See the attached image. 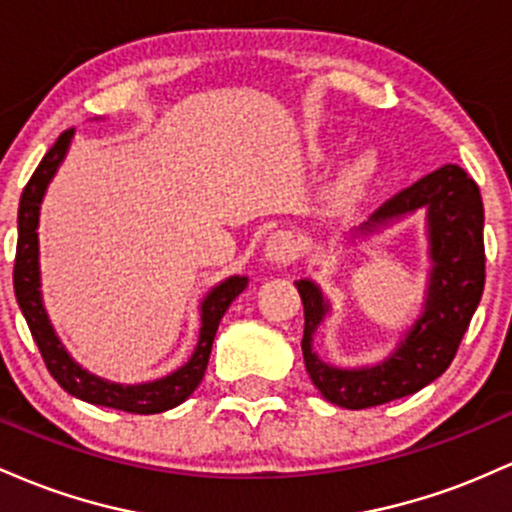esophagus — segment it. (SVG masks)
<instances>
[{"instance_id": "34e87169", "label": "esophagus", "mask_w": 512, "mask_h": 512, "mask_svg": "<svg viewBox=\"0 0 512 512\" xmlns=\"http://www.w3.org/2000/svg\"><path fill=\"white\" fill-rule=\"evenodd\" d=\"M266 258L271 263H278V266H285V263L295 261L297 254H300V241L295 239V234L292 232H275L268 237L266 241Z\"/></svg>"}]
</instances>
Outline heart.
<instances>
[{"label":"heart","mask_w":512,"mask_h":512,"mask_svg":"<svg viewBox=\"0 0 512 512\" xmlns=\"http://www.w3.org/2000/svg\"><path fill=\"white\" fill-rule=\"evenodd\" d=\"M336 149L338 147L331 145V142L314 145L312 149H309V162H312L314 166L326 164L333 154H336ZM375 174H377L375 154H370V152L355 154L353 159H348V162L341 166L336 181H333L331 203L333 205H348V203H353V200H358L360 195L367 191V186H370L372 179H375Z\"/></svg>","instance_id":"obj_1"}]
</instances>
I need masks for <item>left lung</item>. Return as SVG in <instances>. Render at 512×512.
Wrapping results in <instances>:
<instances>
[{
	"label": "left lung",
	"instance_id": "obj_1",
	"mask_svg": "<svg viewBox=\"0 0 512 512\" xmlns=\"http://www.w3.org/2000/svg\"><path fill=\"white\" fill-rule=\"evenodd\" d=\"M418 210H426L430 258L423 307L399 336L396 348L380 363L338 367L321 360L314 350V336L331 314V302L314 280H295L304 304L302 355L309 380L326 401L343 409L387 404L438 380L450 367L479 307L486 278L484 203L479 186L462 166H440L406 191L396 193L372 212L370 220L350 232L348 244L375 237Z\"/></svg>",
	"mask_w": 512,
	"mask_h": 512
}]
</instances>
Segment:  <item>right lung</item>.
Returning a JSON list of instances; mask_svg holds the SVG:
<instances>
[{
  "mask_svg": "<svg viewBox=\"0 0 512 512\" xmlns=\"http://www.w3.org/2000/svg\"><path fill=\"white\" fill-rule=\"evenodd\" d=\"M74 128L62 132L57 142L45 154L43 162L33 171L31 181L26 183L19 203V241H16V263H14V292L21 312H24L28 329H31L33 341L48 365L50 375L67 394L77 399L89 401V404L106 406V409H118L128 413H162L183 404L195 392L205 370H208L212 341H215L217 326L222 317L241 292L249 285L246 275H229V278L217 283L200 302V331L198 346L188 363L179 370L169 372L166 377L140 384H120L103 380L86 367H82L72 358L70 350L57 336L53 321L48 317V309L43 304V290H40V249H38V220L40 203H43L45 191L50 181L65 162L67 149L72 145Z\"/></svg>",
  "mask_w": 512,
  "mask_h": 512,
  "instance_id": "1",
  "label": "right lung"
}]
</instances>
